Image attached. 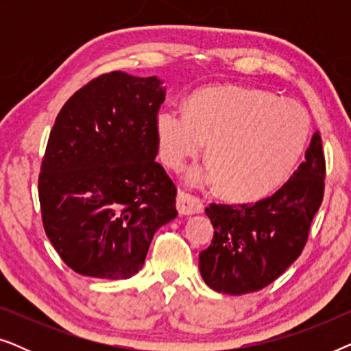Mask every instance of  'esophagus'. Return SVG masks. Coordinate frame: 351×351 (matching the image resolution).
Instances as JSON below:
<instances>
[{
	"instance_id": "esophagus-1",
	"label": "esophagus",
	"mask_w": 351,
	"mask_h": 351,
	"mask_svg": "<svg viewBox=\"0 0 351 351\" xmlns=\"http://www.w3.org/2000/svg\"><path fill=\"white\" fill-rule=\"evenodd\" d=\"M177 210H179L180 215L201 214L204 210V206L196 196L185 193V191H179V195H177Z\"/></svg>"
}]
</instances>
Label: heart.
I'll return each mask as SVG.
<instances>
[{"mask_svg": "<svg viewBox=\"0 0 351 351\" xmlns=\"http://www.w3.org/2000/svg\"><path fill=\"white\" fill-rule=\"evenodd\" d=\"M160 152L179 171L206 142L209 165L186 174L190 185L220 186L234 201H254L292 174L306 147L310 121L299 105L261 89L219 86L191 95L189 112L169 107L156 118Z\"/></svg>", "mask_w": 351, "mask_h": 351, "instance_id": "b5f03b06", "label": "heart"}]
</instances>
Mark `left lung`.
<instances>
[{"instance_id": "8db88e82", "label": "left lung", "mask_w": 351, "mask_h": 351, "mask_svg": "<svg viewBox=\"0 0 351 351\" xmlns=\"http://www.w3.org/2000/svg\"><path fill=\"white\" fill-rule=\"evenodd\" d=\"M326 161L319 131L291 179L254 204H209L214 227L199 271L210 289L230 295L261 291L281 276L305 247L324 195Z\"/></svg>"}]
</instances>
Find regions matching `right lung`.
I'll use <instances>...</instances> for the list:
<instances>
[{
    "label": "right lung",
    "mask_w": 351,
    "mask_h": 351,
    "mask_svg": "<svg viewBox=\"0 0 351 351\" xmlns=\"http://www.w3.org/2000/svg\"><path fill=\"white\" fill-rule=\"evenodd\" d=\"M161 84L112 71L76 90L57 114L38 195L47 238L80 275L134 276L156 230L177 217L176 185L155 161Z\"/></svg>",
    "instance_id": "1"
}]
</instances>
